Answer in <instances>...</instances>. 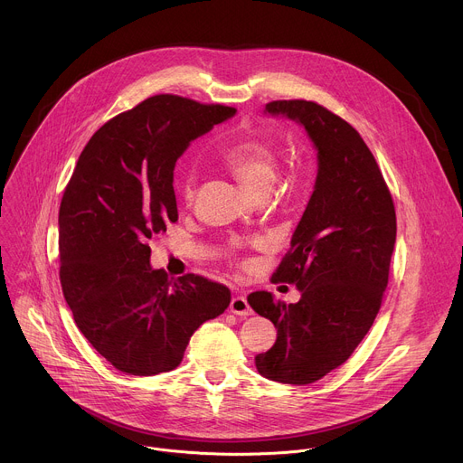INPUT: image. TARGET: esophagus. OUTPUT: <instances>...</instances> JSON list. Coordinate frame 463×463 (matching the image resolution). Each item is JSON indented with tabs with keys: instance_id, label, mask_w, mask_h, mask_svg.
<instances>
[{
	"instance_id": "obj_1",
	"label": "esophagus",
	"mask_w": 463,
	"mask_h": 463,
	"mask_svg": "<svg viewBox=\"0 0 463 463\" xmlns=\"http://www.w3.org/2000/svg\"><path fill=\"white\" fill-rule=\"evenodd\" d=\"M229 309H231L234 315H243V317L252 315V309H250V306H249V302H247V298H245L243 295H236V297L231 300Z\"/></svg>"
}]
</instances>
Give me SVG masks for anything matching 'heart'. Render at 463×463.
Here are the masks:
<instances>
[{
  "label": "heart",
  "instance_id": "b5f03b06",
  "mask_svg": "<svg viewBox=\"0 0 463 463\" xmlns=\"http://www.w3.org/2000/svg\"><path fill=\"white\" fill-rule=\"evenodd\" d=\"M223 163L232 174L252 192L269 190L277 177V156L271 146L256 139H241L222 152ZM194 175L184 174L177 181L183 200L190 202L194 195Z\"/></svg>",
  "mask_w": 463,
  "mask_h": 463
}]
</instances>
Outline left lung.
<instances>
[{"label": "left lung", "instance_id": "left-lung-1", "mask_svg": "<svg viewBox=\"0 0 463 463\" xmlns=\"http://www.w3.org/2000/svg\"><path fill=\"white\" fill-rule=\"evenodd\" d=\"M266 113L300 124L317 150V177L275 282L295 284L297 304L268 291L247 297L277 327L254 357L271 381L309 384L341 366L368 334L388 284L395 209L383 174L357 131L317 102L275 100Z\"/></svg>", "mask_w": 463, "mask_h": 463}]
</instances>
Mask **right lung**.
I'll return each instance as SVG.
<instances>
[{
  "label": "right lung",
  "mask_w": 463,
  "mask_h": 463,
  "mask_svg": "<svg viewBox=\"0 0 463 463\" xmlns=\"http://www.w3.org/2000/svg\"><path fill=\"white\" fill-rule=\"evenodd\" d=\"M234 113L175 95L150 97L95 131L65 186L61 291L82 335L120 372L174 370L195 329L231 302L223 284L154 269L148 241L177 222V159Z\"/></svg>",
  "instance_id": "right-lung-1"
}]
</instances>
